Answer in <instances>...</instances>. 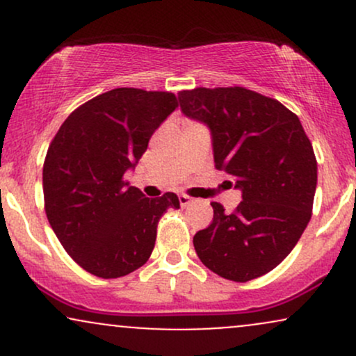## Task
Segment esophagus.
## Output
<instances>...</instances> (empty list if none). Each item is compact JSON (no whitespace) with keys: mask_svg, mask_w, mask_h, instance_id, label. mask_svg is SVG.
Returning a JSON list of instances; mask_svg holds the SVG:
<instances>
[{"mask_svg":"<svg viewBox=\"0 0 356 356\" xmlns=\"http://www.w3.org/2000/svg\"><path fill=\"white\" fill-rule=\"evenodd\" d=\"M179 202H181V206H182V207H186V206H189V204L194 202V199H192L191 195L181 194V195H179Z\"/></svg>","mask_w":356,"mask_h":356,"instance_id":"obj_1","label":"esophagus"}]
</instances>
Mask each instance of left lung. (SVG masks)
Masks as SVG:
<instances>
[{"instance_id":"8db88e82","label":"left lung","mask_w":356,"mask_h":356,"mask_svg":"<svg viewBox=\"0 0 356 356\" xmlns=\"http://www.w3.org/2000/svg\"><path fill=\"white\" fill-rule=\"evenodd\" d=\"M179 102L187 117L209 127L216 169L243 192L232 212L211 202L212 222L194 236L199 259L238 283L266 275L312 219L318 169L300 118L244 87L182 90Z\"/></svg>"}]
</instances>
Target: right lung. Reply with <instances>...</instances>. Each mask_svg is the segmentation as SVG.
<instances>
[{
    "instance_id": "add662e5",
    "label": "right lung",
    "mask_w": 356,
    "mask_h": 356,
    "mask_svg": "<svg viewBox=\"0 0 356 356\" xmlns=\"http://www.w3.org/2000/svg\"><path fill=\"white\" fill-rule=\"evenodd\" d=\"M177 105L170 92L113 88L73 110L53 137L43 164L44 212L85 271L110 280L144 266L159 219L181 207L174 192L149 199L124 177Z\"/></svg>"
}]
</instances>
